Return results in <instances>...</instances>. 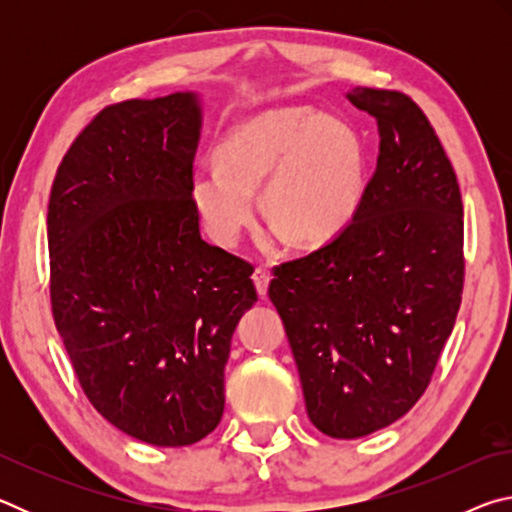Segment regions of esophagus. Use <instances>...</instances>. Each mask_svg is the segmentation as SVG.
<instances>
[{"label": "esophagus", "mask_w": 512, "mask_h": 512, "mask_svg": "<svg viewBox=\"0 0 512 512\" xmlns=\"http://www.w3.org/2000/svg\"><path fill=\"white\" fill-rule=\"evenodd\" d=\"M253 282H255V289L259 293V298H266L268 282H271V275H268L266 268H257V271L253 273Z\"/></svg>", "instance_id": "obj_1"}]
</instances>
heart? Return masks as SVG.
Returning <instances> with one entry per match:
<instances>
[{
    "label": "heart",
    "mask_w": 512,
    "mask_h": 512,
    "mask_svg": "<svg viewBox=\"0 0 512 512\" xmlns=\"http://www.w3.org/2000/svg\"><path fill=\"white\" fill-rule=\"evenodd\" d=\"M296 246H323L348 228L366 192V149L343 119L309 108L268 110L230 128L219 162L196 169L189 192L207 232L232 246L259 214Z\"/></svg>",
    "instance_id": "b5f03b06"
}]
</instances>
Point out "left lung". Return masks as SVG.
<instances>
[{"label":"left lung","instance_id":"8db88e82","mask_svg":"<svg viewBox=\"0 0 512 512\" xmlns=\"http://www.w3.org/2000/svg\"><path fill=\"white\" fill-rule=\"evenodd\" d=\"M377 119V169L348 228L275 268L268 298L300 372L309 420L361 438L427 391L463 293V203L452 162L406 94L354 88Z\"/></svg>","mask_w":512,"mask_h":512}]
</instances>
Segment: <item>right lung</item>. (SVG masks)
<instances>
[{"label": "right lung", "instance_id": "1", "mask_svg": "<svg viewBox=\"0 0 512 512\" xmlns=\"http://www.w3.org/2000/svg\"><path fill=\"white\" fill-rule=\"evenodd\" d=\"M196 92L103 108L49 196L51 309L83 393L119 431L194 445L223 415V370L257 302L253 266L210 246L192 203Z\"/></svg>", "mask_w": 512, "mask_h": 512}]
</instances>
